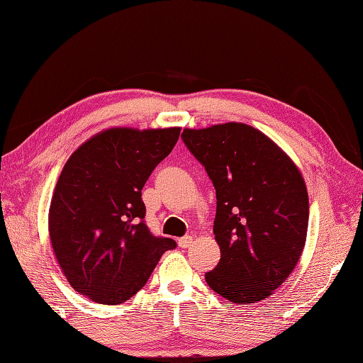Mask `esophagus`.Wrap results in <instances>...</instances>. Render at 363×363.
Here are the masks:
<instances>
[{
	"mask_svg": "<svg viewBox=\"0 0 363 363\" xmlns=\"http://www.w3.org/2000/svg\"><path fill=\"white\" fill-rule=\"evenodd\" d=\"M191 244H194V238H191V236L181 238L179 240H177V245H179L181 248H189Z\"/></svg>",
	"mask_w": 363,
	"mask_h": 363,
	"instance_id": "34e87169",
	"label": "esophagus"
}]
</instances>
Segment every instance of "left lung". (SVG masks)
Here are the masks:
<instances>
[{"label":"left lung","mask_w":363,"mask_h":363,"mask_svg":"<svg viewBox=\"0 0 363 363\" xmlns=\"http://www.w3.org/2000/svg\"><path fill=\"white\" fill-rule=\"evenodd\" d=\"M181 137L217 196L220 261L206 281L233 303L267 299L293 272L307 239L308 194L299 168L242 123L184 129Z\"/></svg>","instance_id":"obj_1"}]
</instances>
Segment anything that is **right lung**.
<instances>
[{
	"instance_id": "right-lung-1",
	"label": "right lung",
	"mask_w": 363,
	"mask_h": 363,
	"mask_svg": "<svg viewBox=\"0 0 363 363\" xmlns=\"http://www.w3.org/2000/svg\"><path fill=\"white\" fill-rule=\"evenodd\" d=\"M179 133V127L106 129L64 165L50 204V240L70 286L92 302L129 301L176 247L149 231L141 190Z\"/></svg>"
}]
</instances>
